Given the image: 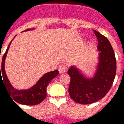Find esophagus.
I'll return each mask as SVG.
<instances>
[{
  "label": "esophagus",
  "mask_w": 124,
  "mask_h": 124,
  "mask_svg": "<svg viewBox=\"0 0 124 124\" xmlns=\"http://www.w3.org/2000/svg\"><path fill=\"white\" fill-rule=\"evenodd\" d=\"M66 68L64 65H61V66H59V68H58V71H59L60 73H64L66 72Z\"/></svg>",
  "instance_id": "esophagus-1"
}]
</instances>
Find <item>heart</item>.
I'll return each instance as SVG.
<instances>
[{"label": "heart", "instance_id": "heart-1", "mask_svg": "<svg viewBox=\"0 0 124 124\" xmlns=\"http://www.w3.org/2000/svg\"><path fill=\"white\" fill-rule=\"evenodd\" d=\"M94 45H95V44L93 43V41H90L89 43H88V49H89L90 50H91L94 47Z\"/></svg>", "mask_w": 124, "mask_h": 124}]
</instances>
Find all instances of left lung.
<instances>
[{
  "label": "left lung",
  "mask_w": 124,
  "mask_h": 124,
  "mask_svg": "<svg viewBox=\"0 0 124 124\" xmlns=\"http://www.w3.org/2000/svg\"><path fill=\"white\" fill-rule=\"evenodd\" d=\"M98 41V63L92 77H87L75 66H71L68 73L71 77L69 93L77 103H93L105 96L112 86L116 72L115 54L108 39L93 31Z\"/></svg>",
  "instance_id": "obj_1"
}]
</instances>
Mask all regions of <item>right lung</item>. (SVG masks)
Here are the masks:
<instances>
[{
  "mask_svg": "<svg viewBox=\"0 0 124 124\" xmlns=\"http://www.w3.org/2000/svg\"><path fill=\"white\" fill-rule=\"evenodd\" d=\"M34 28H29L26 29L23 32L33 31ZM15 38V37H14ZM12 39V40H13ZM12 41L9 43L7 49L5 53L2 56V65L0 66V82L1 80L3 82L4 85L5 86L8 93H9L10 98L14 101H16L18 103L26 105H35L40 103L45 100L47 96V87L49 83L52 81V79L55 78L58 74V70H54L53 71L46 73L44 74L40 79L37 81V83L32 87L26 90H17L14 88L11 83L9 82V79L7 77L5 69H4V64H5V60L6 58L8 52L9 50V46L12 43ZM2 75H1V73ZM3 76V81H2L1 76Z\"/></svg>",
  "mask_w": 124,
  "mask_h": 124,
  "instance_id": "obj_1",
  "label": "right lung"
}]
</instances>
